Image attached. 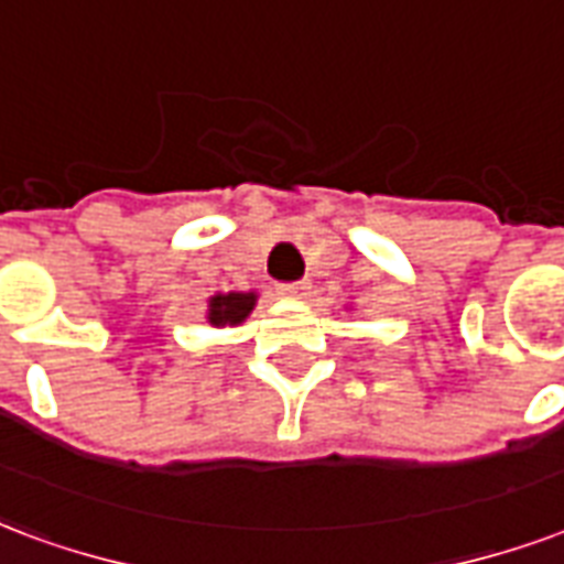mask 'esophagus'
Masks as SVG:
<instances>
[{
  "label": "esophagus",
  "mask_w": 564,
  "mask_h": 564,
  "mask_svg": "<svg viewBox=\"0 0 564 564\" xmlns=\"http://www.w3.org/2000/svg\"><path fill=\"white\" fill-rule=\"evenodd\" d=\"M283 295H290V299H307L311 295V281H290L281 283Z\"/></svg>",
  "instance_id": "obj_1"
}]
</instances>
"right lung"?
Masks as SVG:
<instances>
[{"label":"right lung","instance_id":"1","mask_svg":"<svg viewBox=\"0 0 564 564\" xmlns=\"http://www.w3.org/2000/svg\"><path fill=\"white\" fill-rule=\"evenodd\" d=\"M257 304V292H218L209 299V311H206V319L215 328H225V325H239V322L248 319V313L253 311Z\"/></svg>","mask_w":564,"mask_h":564}]
</instances>
